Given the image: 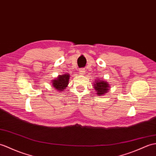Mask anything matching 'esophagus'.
<instances>
[{"label":"esophagus","instance_id":"esophagus-1","mask_svg":"<svg viewBox=\"0 0 156 156\" xmlns=\"http://www.w3.org/2000/svg\"><path fill=\"white\" fill-rule=\"evenodd\" d=\"M86 71L84 70V69H80V70H79V74H81V75H84L85 74V72Z\"/></svg>","mask_w":156,"mask_h":156}]
</instances>
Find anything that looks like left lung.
I'll use <instances>...</instances> for the list:
<instances>
[{
  "label": "left lung",
  "mask_w": 156,
  "mask_h": 156,
  "mask_svg": "<svg viewBox=\"0 0 156 156\" xmlns=\"http://www.w3.org/2000/svg\"><path fill=\"white\" fill-rule=\"evenodd\" d=\"M94 82H94L93 87L95 90L96 94L98 96H102L104 95L105 93L109 92L110 86V84L108 82L103 80L102 78H96L94 80Z\"/></svg>",
  "instance_id": "left-lung-1"
}]
</instances>
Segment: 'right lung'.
<instances>
[{
    "instance_id": "1",
    "label": "right lung",
    "mask_w": 156,
    "mask_h": 156,
    "mask_svg": "<svg viewBox=\"0 0 156 156\" xmlns=\"http://www.w3.org/2000/svg\"><path fill=\"white\" fill-rule=\"evenodd\" d=\"M70 77V74H63L59 75L54 80L52 81V85L54 88L57 91L62 92L64 89L67 88L69 84V80Z\"/></svg>"
}]
</instances>
